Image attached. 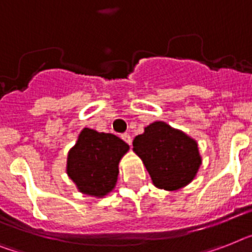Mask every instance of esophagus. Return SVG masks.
Masks as SVG:
<instances>
[{
    "label": "esophagus",
    "mask_w": 252,
    "mask_h": 252,
    "mask_svg": "<svg viewBox=\"0 0 252 252\" xmlns=\"http://www.w3.org/2000/svg\"><path fill=\"white\" fill-rule=\"evenodd\" d=\"M121 138H122V140L126 141V143H127L128 145H131V141H132V139H131L130 135H128V134H122Z\"/></svg>",
    "instance_id": "esophagus-1"
}]
</instances>
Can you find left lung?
I'll list each match as a JSON object with an SVG mask.
<instances>
[{"label":"left lung","mask_w":252,"mask_h":252,"mask_svg":"<svg viewBox=\"0 0 252 252\" xmlns=\"http://www.w3.org/2000/svg\"><path fill=\"white\" fill-rule=\"evenodd\" d=\"M132 147L153 184L165 190L189 184L202 163L197 141L162 121L147 126L143 134L135 136Z\"/></svg>","instance_id":"left-lung-1"}]
</instances>
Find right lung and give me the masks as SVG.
Instances as JSON below:
<instances>
[{
	"label": "right lung",
	"instance_id": "add662e5",
	"mask_svg": "<svg viewBox=\"0 0 252 252\" xmlns=\"http://www.w3.org/2000/svg\"><path fill=\"white\" fill-rule=\"evenodd\" d=\"M128 149V144L116 135L85 127L68 152L66 174L81 193L107 196L116 187L118 163Z\"/></svg>",
	"mask_w": 252,
	"mask_h": 252
}]
</instances>
